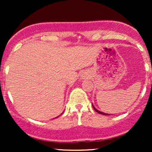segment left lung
<instances>
[{"label":"left lung","mask_w":152,"mask_h":152,"mask_svg":"<svg viewBox=\"0 0 152 152\" xmlns=\"http://www.w3.org/2000/svg\"><path fill=\"white\" fill-rule=\"evenodd\" d=\"M92 106H93V108H94V110H95V111H96V112H97V113H99V114H103V115H109V114H106V113L102 112V111H99V110H97L96 109V108H95V107H94V105H92Z\"/></svg>","instance_id":"obj_1"}]
</instances>
